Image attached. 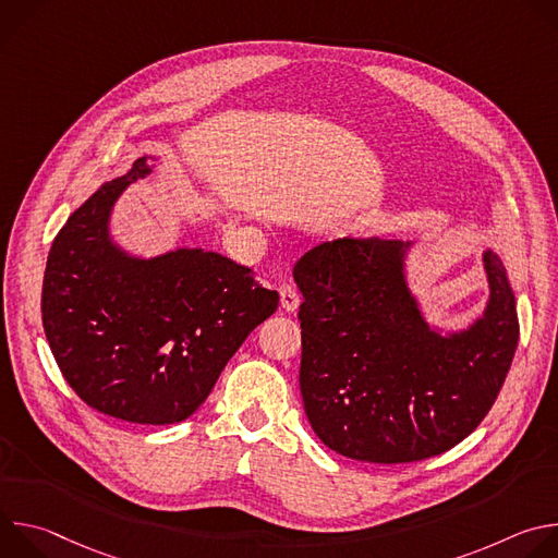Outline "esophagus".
<instances>
[{
    "label": "esophagus",
    "instance_id": "esophagus-1",
    "mask_svg": "<svg viewBox=\"0 0 558 558\" xmlns=\"http://www.w3.org/2000/svg\"><path fill=\"white\" fill-rule=\"evenodd\" d=\"M280 304H282L284 311H291V313L298 311L300 293H298V289L293 284H282L280 287Z\"/></svg>",
    "mask_w": 558,
    "mask_h": 558
}]
</instances>
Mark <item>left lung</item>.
Here are the masks:
<instances>
[{"label": "left lung", "instance_id": "obj_1", "mask_svg": "<svg viewBox=\"0 0 558 558\" xmlns=\"http://www.w3.org/2000/svg\"><path fill=\"white\" fill-rule=\"evenodd\" d=\"M409 247L338 238L293 267L304 298V413L325 446L357 461L409 463L457 446L493 409L519 342L514 293L495 252L484 254V315L441 336L409 289Z\"/></svg>", "mask_w": 558, "mask_h": 558}]
</instances>
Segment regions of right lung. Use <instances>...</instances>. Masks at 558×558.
<instances>
[{"label": "right lung", "instance_id": "right-lung-1", "mask_svg": "<svg viewBox=\"0 0 558 558\" xmlns=\"http://www.w3.org/2000/svg\"><path fill=\"white\" fill-rule=\"evenodd\" d=\"M149 170L147 156L136 158L61 227L41 320L57 366L90 409L166 426L196 413L231 355L278 308V293L216 252H123L110 238V214Z\"/></svg>", "mask_w": 558, "mask_h": 558}]
</instances>
